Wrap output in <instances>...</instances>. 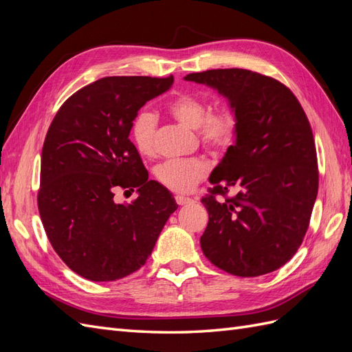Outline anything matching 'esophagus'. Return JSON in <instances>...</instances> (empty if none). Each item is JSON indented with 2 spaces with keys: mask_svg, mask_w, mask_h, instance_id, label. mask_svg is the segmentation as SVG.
<instances>
[{
  "mask_svg": "<svg viewBox=\"0 0 352 352\" xmlns=\"http://www.w3.org/2000/svg\"><path fill=\"white\" fill-rule=\"evenodd\" d=\"M176 202L179 206H188V204H194L195 199L189 198V197H182V195H177L176 197Z\"/></svg>",
  "mask_w": 352,
  "mask_h": 352,
  "instance_id": "1",
  "label": "esophagus"
}]
</instances>
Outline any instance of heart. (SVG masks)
I'll return each mask as SVG.
<instances>
[{"label": "heart", "mask_w": 352, "mask_h": 352, "mask_svg": "<svg viewBox=\"0 0 352 352\" xmlns=\"http://www.w3.org/2000/svg\"><path fill=\"white\" fill-rule=\"evenodd\" d=\"M168 114L179 123L198 132L199 142L220 150L228 146L238 129V117L228 105L210 111L207 100L197 95L182 94L168 102ZM157 117L153 111L142 110L136 114L131 126V136L136 151L144 157L155 153ZM208 173V164L202 157L166 160L154 168V176L160 185L173 192H189Z\"/></svg>", "instance_id": "obj_1"}]
</instances>
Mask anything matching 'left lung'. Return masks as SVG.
Returning a JSON list of instances; mask_svg holds the SVG:
<instances>
[{"instance_id":"1","label":"left lung","mask_w":352,"mask_h":352,"mask_svg":"<svg viewBox=\"0 0 352 352\" xmlns=\"http://www.w3.org/2000/svg\"><path fill=\"white\" fill-rule=\"evenodd\" d=\"M185 80L214 89L238 117L235 144L210 176L201 202L208 225L206 257L230 274L255 278L282 267L300 248L318 189L316 145L295 95L276 79L243 69L190 73ZM239 189L219 203L212 197Z\"/></svg>"}]
</instances>
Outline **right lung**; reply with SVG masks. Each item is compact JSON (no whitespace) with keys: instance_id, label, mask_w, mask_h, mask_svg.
Instances as JSON below:
<instances>
[{"instance_id":"obj_1","label":"right lung","mask_w":352,"mask_h":352,"mask_svg":"<svg viewBox=\"0 0 352 352\" xmlns=\"http://www.w3.org/2000/svg\"><path fill=\"white\" fill-rule=\"evenodd\" d=\"M173 76L102 78L61 105L42 146L38 208L52 248L69 269L111 282L141 269L170 214L172 192L148 180L131 126L145 102L172 88ZM116 187H138L117 205Z\"/></svg>"}]
</instances>
